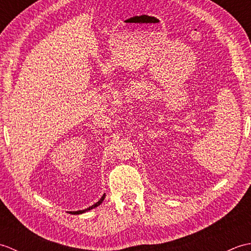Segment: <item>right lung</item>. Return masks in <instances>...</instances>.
Here are the masks:
<instances>
[{
    "instance_id": "right-lung-1",
    "label": "right lung",
    "mask_w": 251,
    "mask_h": 251,
    "mask_svg": "<svg viewBox=\"0 0 251 251\" xmlns=\"http://www.w3.org/2000/svg\"><path fill=\"white\" fill-rule=\"evenodd\" d=\"M104 197H105V194H103L102 195V197H101V199L96 202V204H94L93 206H90V207H88V208H86V209H84V210H77V211H70V214H72V215H79V214H83V212H86V211H88V210H90V209H93V208H96L97 206H99L101 202L103 201V200H104Z\"/></svg>"
}]
</instances>
